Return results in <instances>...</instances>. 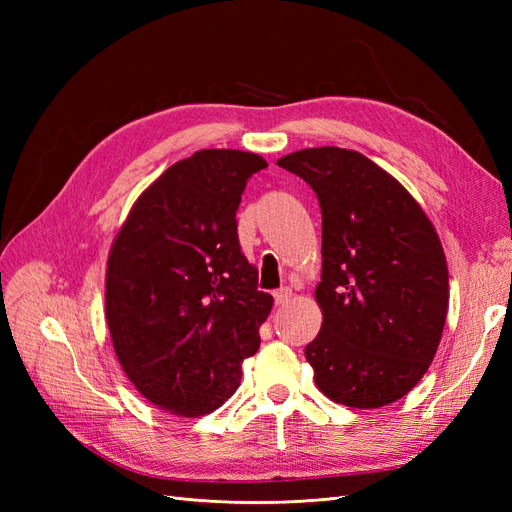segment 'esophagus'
<instances>
[{
    "label": "esophagus",
    "instance_id": "esophagus-1",
    "mask_svg": "<svg viewBox=\"0 0 512 512\" xmlns=\"http://www.w3.org/2000/svg\"><path fill=\"white\" fill-rule=\"evenodd\" d=\"M273 297H275V305H286L292 299V290L290 288H280V290L273 292Z\"/></svg>",
    "mask_w": 512,
    "mask_h": 512
}]
</instances>
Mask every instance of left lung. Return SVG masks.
<instances>
[{
    "instance_id": "1",
    "label": "left lung",
    "mask_w": 512,
    "mask_h": 512,
    "mask_svg": "<svg viewBox=\"0 0 512 512\" xmlns=\"http://www.w3.org/2000/svg\"><path fill=\"white\" fill-rule=\"evenodd\" d=\"M322 211V327L305 359L335 404L371 410L408 395L440 346L448 267L436 228L363 153L312 147L277 160Z\"/></svg>"
}]
</instances>
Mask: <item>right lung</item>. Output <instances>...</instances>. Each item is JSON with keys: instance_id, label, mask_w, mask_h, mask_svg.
<instances>
[{"instance_id": "right-lung-1", "label": "right lung", "mask_w": 512, "mask_h": 512, "mask_svg": "<svg viewBox=\"0 0 512 512\" xmlns=\"http://www.w3.org/2000/svg\"><path fill=\"white\" fill-rule=\"evenodd\" d=\"M267 162L200 149L136 198L106 262V322L121 369L153 406L196 418L237 391L273 297L241 254L237 209Z\"/></svg>"}]
</instances>
